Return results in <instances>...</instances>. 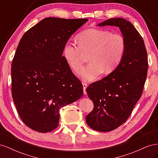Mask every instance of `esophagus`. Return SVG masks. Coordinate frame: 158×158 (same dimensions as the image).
Segmentation results:
<instances>
[{"label": "esophagus", "mask_w": 158, "mask_h": 158, "mask_svg": "<svg viewBox=\"0 0 158 158\" xmlns=\"http://www.w3.org/2000/svg\"><path fill=\"white\" fill-rule=\"evenodd\" d=\"M82 85H83V90H84V94H86L87 93H86V88H87V86H88V85H87V84H85V83H83L82 84Z\"/></svg>", "instance_id": "esophagus-1"}]
</instances>
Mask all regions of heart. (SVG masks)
Segmentation results:
<instances>
[{
	"mask_svg": "<svg viewBox=\"0 0 158 158\" xmlns=\"http://www.w3.org/2000/svg\"><path fill=\"white\" fill-rule=\"evenodd\" d=\"M78 45L70 42L64 45L63 56L66 64L76 73L82 69L85 56L90 63L80 73L84 81L96 79L102 73L109 74L121 63L125 51L124 37L111 31L90 28L76 37Z\"/></svg>",
	"mask_w": 158,
	"mask_h": 158,
	"instance_id": "1",
	"label": "heart"
}]
</instances>
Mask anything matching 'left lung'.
<instances>
[{
    "mask_svg": "<svg viewBox=\"0 0 158 158\" xmlns=\"http://www.w3.org/2000/svg\"><path fill=\"white\" fill-rule=\"evenodd\" d=\"M98 26L118 27L126 44L117 68L86 88L94 106L85 117L87 125L95 131L109 132L127 120L140 99L147 76L148 56L144 40L130 22L110 18Z\"/></svg>",
    "mask_w": 158,
    "mask_h": 158,
    "instance_id": "1",
    "label": "left lung"
}]
</instances>
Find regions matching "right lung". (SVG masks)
<instances>
[{"instance_id":"1","label":"right lung","mask_w":158,"mask_h":158,"mask_svg":"<svg viewBox=\"0 0 158 158\" xmlns=\"http://www.w3.org/2000/svg\"><path fill=\"white\" fill-rule=\"evenodd\" d=\"M88 19L46 18L20 40L12 63V95L25 125L40 132L59 125L60 109L83 95L63 56L64 45Z\"/></svg>"}]
</instances>
